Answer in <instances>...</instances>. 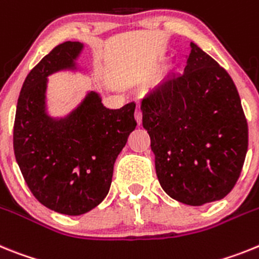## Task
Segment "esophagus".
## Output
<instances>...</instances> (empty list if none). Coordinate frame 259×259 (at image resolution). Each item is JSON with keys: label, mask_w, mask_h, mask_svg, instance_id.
Wrapping results in <instances>:
<instances>
[{"label": "esophagus", "mask_w": 259, "mask_h": 259, "mask_svg": "<svg viewBox=\"0 0 259 259\" xmlns=\"http://www.w3.org/2000/svg\"><path fill=\"white\" fill-rule=\"evenodd\" d=\"M134 117H136V121L138 125H141L142 123V111H141V108H137L136 112H134Z\"/></svg>", "instance_id": "esophagus-1"}]
</instances>
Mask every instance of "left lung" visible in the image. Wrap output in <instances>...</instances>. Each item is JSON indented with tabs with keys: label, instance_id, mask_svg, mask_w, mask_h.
Listing matches in <instances>:
<instances>
[{
	"label": "left lung",
	"instance_id": "left-lung-1",
	"mask_svg": "<svg viewBox=\"0 0 259 259\" xmlns=\"http://www.w3.org/2000/svg\"><path fill=\"white\" fill-rule=\"evenodd\" d=\"M185 73L142 99L155 169L170 198L202 206L226 197L248 151V122L237 89L212 57L190 42Z\"/></svg>",
	"mask_w": 259,
	"mask_h": 259
}]
</instances>
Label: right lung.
Masks as SVG:
<instances>
[{
    "mask_svg": "<svg viewBox=\"0 0 259 259\" xmlns=\"http://www.w3.org/2000/svg\"><path fill=\"white\" fill-rule=\"evenodd\" d=\"M83 44L52 49L24 80L15 112L13 145L27 186L41 204L65 215H82L107 197L113 165L136 129V103L108 109L91 91L64 118L46 109L47 76L75 69Z\"/></svg>",
    "mask_w": 259,
    "mask_h": 259,
    "instance_id": "obj_1",
    "label": "right lung"
}]
</instances>
